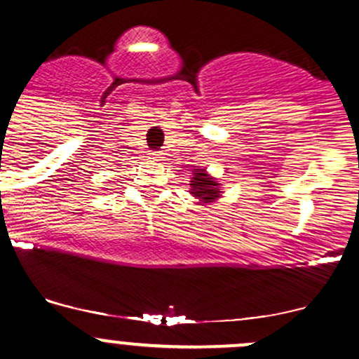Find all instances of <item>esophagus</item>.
Here are the masks:
<instances>
[{
    "mask_svg": "<svg viewBox=\"0 0 359 359\" xmlns=\"http://www.w3.org/2000/svg\"><path fill=\"white\" fill-rule=\"evenodd\" d=\"M149 158L160 160V158H162V153H160V151H151V153H149Z\"/></svg>",
    "mask_w": 359,
    "mask_h": 359,
    "instance_id": "34e87169",
    "label": "esophagus"
}]
</instances>
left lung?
Instances as JSON below:
<instances>
[{
    "mask_svg": "<svg viewBox=\"0 0 359 359\" xmlns=\"http://www.w3.org/2000/svg\"><path fill=\"white\" fill-rule=\"evenodd\" d=\"M190 194L196 199H199L203 204L215 203L220 197L222 189L220 183L215 182V177H211L206 172V169H194L192 170V182H190Z\"/></svg>",
    "mask_w": 359,
    "mask_h": 359,
    "instance_id": "8db88e82",
    "label": "left lung"
}]
</instances>
